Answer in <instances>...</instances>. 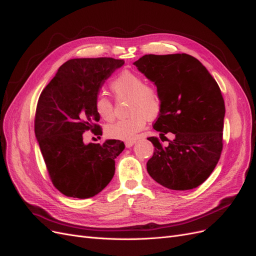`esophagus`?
Returning <instances> with one entry per match:
<instances>
[{
    "mask_svg": "<svg viewBox=\"0 0 256 256\" xmlns=\"http://www.w3.org/2000/svg\"><path fill=\"white\" fill-rule=\"evenodd\" d=\"M136 140H131V141H127L126 143H125V145H126V147H127V148H129V147H131V146H132L134 143H136Z\"/></svg>",
    "mask_w": 256,
    "mask_h": 256,
    "instance_id": "1",
    "label": "esophagus"
}]
</instances>
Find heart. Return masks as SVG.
Wrapping results in <instances>:
<instances>
[{
	"label": "heart",
	"mask_w": 256,
	"mask_h": 256,
	"mask_svg": "<svg viewBox=\"0 0 256 256\" xmlns=\"http://www.w3.org/2000/svg\"><path fill=\"white\" fill-rule=\"evenodd\" d=\"M110 88L118 99H128L127 118L115 120L106 127L108 136L118 140L131 141L141 131L147 118L154 120L162 111L164 99L160 92L146 85L143 76L130 70H124L111 82ZM95 110L100 118L111 120L114 104L110 98L100 94L95 99Z\"/></svg>",
	"instance_id": "1"
}]
</instances>
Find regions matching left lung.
Returning <instances> with one entry per match:
<instances>
[{
	"label": "left lung",
	"instance_id": "obj_1",
	"mask_svg": "<svg viewBox=\"0 0 256 256\" xmlns=\"http://www.w3.org/2000/svg\"><path fill=\"white\" fill-rule=\"evenodd\" d=\"M134 64L164 99L154 129L161 136H175L166 146L156 136L147 138L154 146L147 172L168 189L198 187L212 173L223 148L226 106L218 83L198 60L186 53L146 54Z\"/></svg>",
	"mask_w": 256,
	"mask_h": 256
}]
</instances>
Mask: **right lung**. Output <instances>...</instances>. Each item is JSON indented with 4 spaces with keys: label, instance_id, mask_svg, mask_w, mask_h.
I'll return each mask as SVG.
<instances>
[{
    "label": "right lung",
    "instance_id": "right-lung-1",
    "mask_svg": "<svg viewBox=\"0 0 256 256\" xmlns=\"http://www.w3.org/2000/svg\"><path fill=\"white\" fill-rule=\"evenodd\" d=\"M124 63L112 58L69 60L38 99L35 136L52 184L66 196H94L114 176L115 158L125 144L118 140L84 144L83 132L102 131L95 99Z\"/></svg>",
    "mask_w": 256,
    "mask_h": 256
}]
</instances>
